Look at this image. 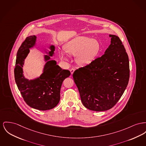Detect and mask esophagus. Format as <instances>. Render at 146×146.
<instances>
[{"label": "esophagus", "mask_w": 146, "mask_h": 146, "mask_svg": "<svg viewBox=\"0 0 146 146\" xmlns=\"http://www.w3.org/2000/svg\"><path fill=\"white\" fill-rule=\"evenodd\" d=\"M74 70H75L74 69L72 68L70 69V73H71V74H73Z\"/></svg>", "instance_id": "esophagus-1"}]
</instances>
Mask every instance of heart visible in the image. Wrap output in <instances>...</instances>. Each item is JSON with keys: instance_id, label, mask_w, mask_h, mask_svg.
Instances as JSON below:
<instances>
[{"instance_id": "1", "label": "heart", "mask_w": 146, "mask_h": 146, "mask_svg": "<svg viewBox=\"0 0 146 146\" xmlns=\"http://www.w3.org/2000/svg\"><path fill=\"white\" fill-rule=\"evenodd\" d=\"M64 50L72 56H76L78 63L85 66L90 64L95 60L100 51V45L95 39L86 36H78L72 39L64 46ZM60 57L63 60H67L64 51L60 52Z\"/></svg>"}]
</instances>
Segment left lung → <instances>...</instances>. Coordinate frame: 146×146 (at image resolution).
I'll return each instance as SVG.
<instances>
[{"mask_svg": "<svg viewBox=\"0 0 146 146\" xmlns=\"http://www.w3.org/2000/svg\"><path fill=\"white\" fill-rule=\"evenodd\" d=\"M111 44L100 57L76 70L73 74L81 101L95 111L111 109L129 83V57L120 38L109 35Z\"/></svg>", "mask_w": 146, "mask_h": 146, "instance_id": "left-lung-1", "label": "left lung"}]
</instances>
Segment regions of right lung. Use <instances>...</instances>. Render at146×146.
<instances>
[{
  "label": "right lung",
  "instance_id": "right-lung-1",
  "mask_svg": "<svg viewBox=\"0 0 146 146\" xmlns=\"http://www.w3.org/2000/svg\"><path fill=\"white\" fill-rule=\"evenodd\" d=\"M36 41L35 35L26 37L17 52L14 69L16 84L26 104L35 109L48 110L56 107L60 100V90L63 80L70 75L68 70L62 69L54 60H50L54 54L55 47H50V51L44 55L46 62L43 73L34 79L29 80L23 74V67L24 60Z\"/></svg>",
  "mask_w": 146,
  "mask_h": 146
}]
</instances>
